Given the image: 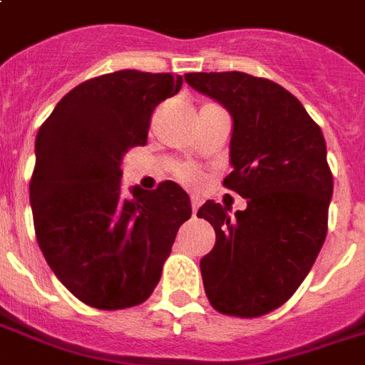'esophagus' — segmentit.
<instances>
[{
    "instance_id": "esophagus-1",
    "label": "esophagus",
    "mask_w": 365,
    "mask_h": 365,
    "mask_svg": "<svg viewBox=\"0 0 365 365\" xmlns=\"http://www.w3.org/2000/svg\"><path fill=\"white\" fill-rule=\"evenodd\" d=\"M199 205H201V197H197V195L191 197V209H193V215H195L197 209H199Z\"/></svg>"
}]
</instances>
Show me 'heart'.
<instances>
[{"label": "heart", "instance_id": "b5f03b06", "mask_svg": "<svg viewBox=\"0 0 365 365\" xmlns=\"http://www.w3.org/2000/svg\"><path fill=\"white\" fill-rule=\"evenodd\" d=\"M209 106V104H207ZM175 175H178V180L183 183H187V185H197V183L201 182V174H199V170L190 166V164H183L180 168L175 170Z\"/></svg>", "mask_w": 365, "mask_h": 365}]
</instances>
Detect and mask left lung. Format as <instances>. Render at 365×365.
Segmentation results:
<instances>
[{"label": "left lung", "mask_w": 365, "mask_h": 365, "mask_svg": "<svg viewBox=\"0 0 365 365\" xmlns=\"http://www.w3.org/2000/svg\"><path fill=\"white\" fill-rule=\"evenodd\" d=\"M183 77L228 110L232 174L224 185L247 199L234 215L215 201L197 210L217 234L201 259L205 292L217 312L259 317L298 290L325 242L333 197L325 137L272 81L240 71Z\"/></svg>", "instance_id": "left-lung-1"}]
</instances>
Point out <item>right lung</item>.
I'll return each instance as SVG.
<instances>
[{"instance_id": "1", "label": "right lung", "mask_w": 365, "mask_h": 365, "mask_svg": "<svg viewBox=\"0 0 365 365\" xmlns=\"http://www.w3.org/2000/svg\"><path fill=\"white\" fill-rule=\"evenodd\" d=\"M182 83L170 73H108L75 86L38 129L31 180L36 240L59 282L86 306L145 302L191 217L190 195L170 180L121 195L123 156L147 143L153 110Z\"/></svg>"}]
</instances>
